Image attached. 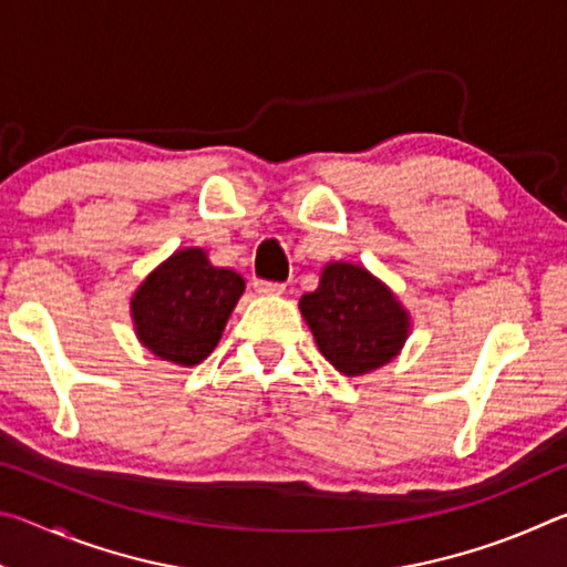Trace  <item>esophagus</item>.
Instances as JSON below:
<instances>
[{
    "label": "esophagus",
    "mask_w": 567,
    "mask_h": 567,
    "mask_svg": "<svg viewBox=\"0 0 567 567\" xmlns=\"http://www.w3.org/2000/svg\"><path fill=\"white\" fill-rule=\"evenodd\" d=\"M255 290L260 295H282L285 285L282 282H272V280H255Z\"/></svg>",
    "instance_id": "esophagus-1"
}]
</instances>
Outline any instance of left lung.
<instances>
[{
	"label": "left lung",
	"instance_id": "8db88e82",
	"mask_svg": "<svg viewBox=\"0 0 567 567\" xmlns=\"http://www.w3.org/2000/svg\"><path fill=\"white\" fill-rule=\"evenodd\" d=\"M300 310L324 360L348 378L395 358L410 328L408 312L388 287L348 262L324 267L320 287L302 295Z\"/></svg>",
	"mask_w": 567,
	"mask_h": 567
}]
</instances>
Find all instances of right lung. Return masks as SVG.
Returning a JSON list of instances; mask_svg holds the SVG:
<instances>
[{
  "label": "right lung",
  "mask_w": 567,
  "mask_h": 567,
  "mask_svg": "<svg viewBox=\"0 0 567 567\" xmlns=\"http://www.w3.org/2000/svg\"><path fill=\"white\" fill-rule=\"evenodd\" d=\"M245 280L213 267L203 249L189 247L159 265L132 297V318L142 344L162 360L197 364L217 348Z\"/></svg>",
  "instance_id": "1"
}]
</instances>
